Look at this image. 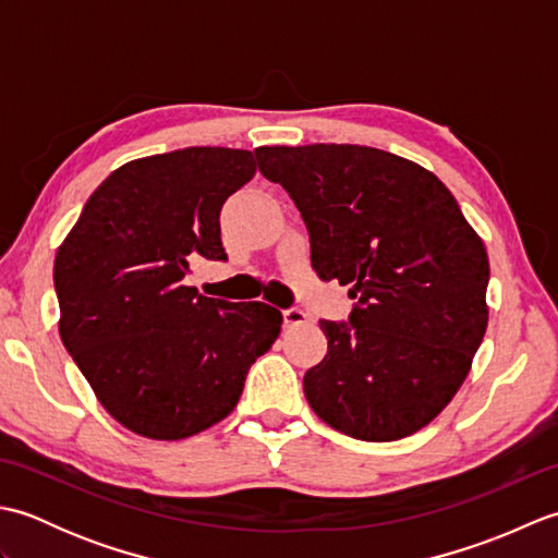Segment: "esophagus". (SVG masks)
<instances>
[{
	"label": "esophagus",
	"mask_w": 558,
	"mask_h": 558,
	"mask_svg": "<svg viewBox=\"0 0 558 558\" xmlns=\"http://www.w3.org/2000/svg\"><path fill=\"white\" fill-rule=\"evenodd\" d=\"M282 322H286V328H298V326H304L306 324V314L302 310H286L282 312Z\"/></svg>",
	"instance_id": "1"
}]
</instances>
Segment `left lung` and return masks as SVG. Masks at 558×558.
<instances>
[{"mask_svg":"<svg viewBox=\"0 0 558 558\" xmlns=\"http://www.w3.org/2000/svg\"><path fill=\"white\" fill-rule=\"evenodd\" d=\"M310 230L322 280L350 286L348 322H322L326 357L304 396L333 429L398 441L429 424L465 381L487 330L489 258L444 182L393 153L260 146Z\"/></svg>","mask_w":558,"mask_h":558,"instance_id":"obj_1","label":"left lung"}]
</instances>
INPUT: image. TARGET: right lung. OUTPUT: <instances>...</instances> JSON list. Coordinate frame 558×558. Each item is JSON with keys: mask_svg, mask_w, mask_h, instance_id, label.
I'll return each instance as SVG.
<instances>
[{"mask_svg": "<svg viewBox=\"0 0 558 558\" xmlns=\"http://www.w3.org/2000/svg\"><path fill=\"white\" fill-rule=\"evenodd\" d=\"M256 172L252 150L194 146L122 165L54 258L59 336L93 393L138 436L180 441L218 424L282 314L184 286L192 258L225 260L220 208Z\"/></svg>", "mask_w": 558, "mask_h": 558, "instance_id": "add662e5", "label": "right lung"}]
</instances>
